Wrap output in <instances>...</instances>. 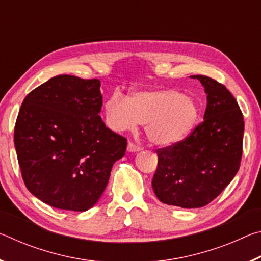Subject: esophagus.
<instances>
[{
	"mask_svg": "<svg viewBox=\"0 0 261 261\" xmlns=\"http://www.w3.org/2000/svg\"><path fill=\"white\" fill-rule=\"evenodd\" d=\"M141 151V147L138 146V145H136L134 143H129L127 144V152H139Z\"/></svg>",
	"mask_w": 261,
	"mask_h": 261,
	"instance_id": "34e87169",
	"label": "esophagus"
}]
</instances>
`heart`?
Listing matches in <instances>:
<instances>
[{
	"mask_svg": "<svg viewBox=\"0 0 261 261\" xmlns=\"http://www.w3.org/2000/svg\"><path fill=\"white\" fill-rule=\"evenodd\" d=\"M103 113L115 132L135 131L145 123V134L156 146L184 140L199 118L196 100L174 88L138 90L127 98L116 92L105 102Z\"/></svg>",
	"mask_w": 261,
	"mask_h": 261,
	"instance_id": "1",
	"label": "heart"
}]
</instances>
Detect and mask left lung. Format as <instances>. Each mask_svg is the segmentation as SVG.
I'll use <instances>...</instances> for the list:
<instances>
[{"mask_svg": "<svg viewBox=\"0 0 261 261\" xmlns=\"http://www.w3.org/2000/svg\"><path fill=\"white\" fill-rule=\"evenodd\" d=\"M205 88L204 121L185 140L158 149L153 191L163 204L198 208L214 200L240 169L244 120L226 86L191 76Z\"/></svg>", "mask_w": 261, "mask_h": 261, "instance_id": "1", "label": "left lung"}]
</instances>
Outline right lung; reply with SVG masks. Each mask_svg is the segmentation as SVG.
Returning a JSON list of instances; mask_svg holds the SVG:
<instances>
[{
	"instance_id": "right-lung-1",
	"label": "right lung",
	"mask_w": 261,
	"mask_h": 261,
	"mask_svg": "<svg viewBox=\"0 0 261 261\" xmlns=\"http://www.w3.org/2000/svg\"><path fill=\"white\" fill-rule=\"evenodd\" d=\"M99 79L50 78L24 99L15 126V147L24 183L45 204L85 212L107 187L126 139L99 116Z\"/></svg>"
}]
</instances>
